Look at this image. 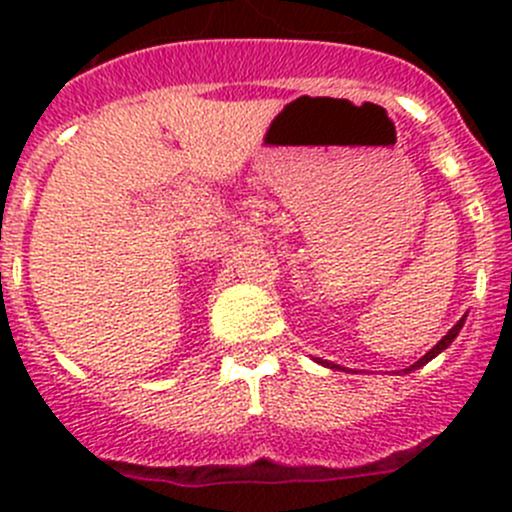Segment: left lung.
<instances>
[{
  "label": "left lung",
  "mask_w": 512,
  "mask_h": 512,
  "mask_svg": "<svg viewBox=\"0 0 512 512\" xmlns=\"http://www.w3.org/2000/svg\"><path fill=\"white\" fill-rule=\"evenodd\" d=\"M463 322H466V317H463V319H458V324H456V327H453V329H451V332H448V334H446V337H443V339H441V342H438V344H436V347H433V349H431V352H428V354H423V356H421V359H418L414 366H409V369H406V371H414V369H418V366L428 364V361H431V359H433V356H436V354H441V352H443V349H446V347H448V344H451V342H453V339H456V337H458V332H461ZM322 364H324V366H329V369H339V366H337V364H332V361H322Z\"/></svg>",
  "instance_id": "1"
}]
</instances>
